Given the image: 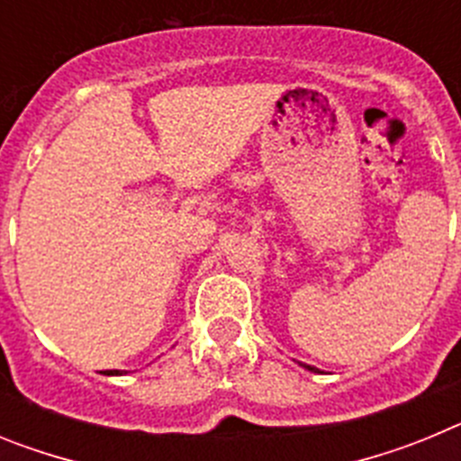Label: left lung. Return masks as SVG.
<instances>
[{"mask_svg": "<svg viewBox=\"0 0 461 461\" xmlns=\"http://www.w3.org/2000/svg\"><path fill=\"white\" fill-rule=\"evenodd\" d=\"M300 365H303V362H300ZM303 367H304V369H309V372H313V374H319V369L312 367V365H303Z\"/></svg>", "mask_w": 461, "mask_h": 461, "instance_id": "1", "label": "left lung"}]
</instances>
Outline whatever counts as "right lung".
I'll return each instance as SVG.
<instances>
[{"label":"right lung","instance_id":"obj_1","mask_svg":"<svg viewBox=\"0 0 461 461\" xmlns=\"http://www.w3.org/2000/svg\"><path fill=\"white\" fill-rule=\"evenodd\" d=\"M110 376H120V374H124V372H120V369H113V372H108Z\"/></svg>","mask_w":461,"mask_h":461}]
</instances>
